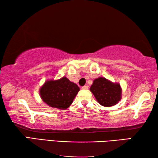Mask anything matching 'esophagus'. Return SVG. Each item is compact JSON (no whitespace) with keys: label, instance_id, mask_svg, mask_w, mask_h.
I'll use <instances>...</instances> for the list:
<instances>
[{"label":"esophagus","instance_id":"obj_1","mask_svg":"<svg viewBox=\"0 0 158 158\" xmlns=\"http://www.w3.org/2000/svg\"><path fill=\"white\" fill-rule=\"evenodd\" d=\"M89 89V87H88V85H84V86L81 87V89L83 90H86Z\"/></svg>","mask_w":158,"mask_h":158}]
</instances>
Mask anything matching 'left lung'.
Returning a JSON list of instances; mask_svg holds the SVG:
<instances>
[{
  "label": "left lung",
  "mask_w": 158,
  "mask_h": 158,
  "mask_svg": "<svg viewBox=\"0 0 158 158\" xmlns=\"http://www.w3.org/2000/svg\"><path fill=\"white\" fill-rule=\"evenodd\" d=\"M90 90L94 95L99 104L104 106L116 105L121 98L120 84H114L103 77L95 79Z\"/></svg>",
  "instance_id": "obj_1"
}]
</instances>
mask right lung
Returning <instances> with one entry per match:
<instances>
[{"instance_id":"obj_1","label":"right lung","mask_w":158,"mask_h":158,"mask_svg":"<svg viewBox=\"0 0 158 158\" xmlns=\"http://www.w3.org/2000/svg\"><path fill=\"white\" fill-rule=\"evenodd\" d=\"M79 91L78 85L64 77L56 81L50 80L45 82L40 94L48 105L63 110L70 106Z\"/></svg>"}]
</instances>
